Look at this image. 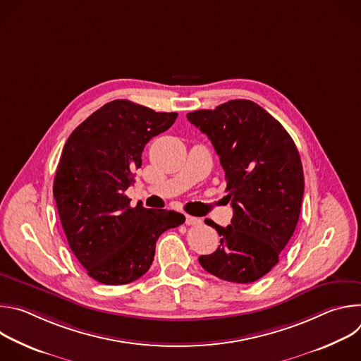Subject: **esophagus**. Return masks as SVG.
Returning <instances> with one entry per match:
<instances>
[{
	"mask_svg": "<svg viewBox=\"0 0 361 361\" xmlns=\"http://www.w3.org/2000/svg\"><path fill=\"white\" fill-rule=\"evenodd\" d=\"M185 224L187 226H198V224H201V220L197 217H192V216H185Z\"/></svg>",
	"mask_w": 361,
	"mask_h": 361,
	"instance_id": "esophagus-1",
	"label": "esophagus"
}]
</instances>
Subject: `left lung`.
Listing matches in <instances>:
<instances>
[{"instance_id": "left-lung-1", "label": "left lung", "mask_w": 361, "mask_h": 361, "mask_svg": "<svg viewBox=\"0 0 361 361\" xmlns=\"http://www.w3.org/2000/svg\"><path fill=\"white\" fill-rule=\"evenodd\" d=\"M187 118L212 140L233 207L227 227L205 220L221 238L198 262L221 280L252 283L279 263L298 223L304 194L300 154L284 127L250 99H231Z\"/></svg>"}]
</instances>
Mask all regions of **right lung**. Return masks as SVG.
<instances>
[{"mask_svg":"<svg viewBox=\"0 0 361 361\" xmlns=\"http://www.w3.org/2000/svg\"><path fill=\"white\" fill-rule=\"evenodd\" d=\"M177 116L114 99L82 121L63 148L53 187L60 220L71 251L98 283L120 286L144 276L159 237L185 221L141 202L131 207L126 195L145 144Z\"/></svg>","mask_w":361,"mask_h":361,"instance_id":"add662e5","label":"right lung"}]
</instances>
